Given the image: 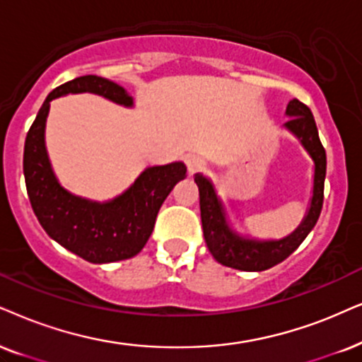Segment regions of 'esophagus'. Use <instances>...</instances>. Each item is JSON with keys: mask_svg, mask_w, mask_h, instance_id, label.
<instances>
[{"mask_svg": "<svg viewBox=\"0 0 362 362\" xmlns=\"http://www.w3.org/2000/svg\"><path fill=\"white\" fill-rule=\"evenodd\" d=\"M205 165H207V163H205V160L200 158V157H197V155H192V157L187 158V167H189V172L190 173L204 170Z\"/></svg>", "mask_w": 362, "mask_h": 362, "instance_id": "obj_1", "label": "esophagus"}]
</instances>
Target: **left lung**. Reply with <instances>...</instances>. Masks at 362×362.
Segmentation results:
<instances>
[{
    "instance_id": "8db88e82",
    "label": "left lung",
    "mask_w": 362,
    "mask_h": 362,
    "mask_svg": "<svg viewBox=\"0 0 362 362\" xmlns=\"http://www.w3.org/2000/svg\"><path fill=\"white\" fill-rule=\"evenodd\" d=\"M291 117L286 122V128L291 130L304 148L314 160V194L310 200L309 212L296 232L282 240H250L242 239L230 230L226 222V212L221 200L215 195L214 185L207 178L195 175V184L199 185L200 197V217H202L204 239L214 259L227 267L239 271H265L287 259L294 250L303 244V240L313 230L322 210L324 202V178H326V150H324L319 132L315 127L313 112L308 105L294 98L291 100L286 110Z\"/></svg>"
}]
</instances>
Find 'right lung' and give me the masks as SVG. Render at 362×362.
I'll use <instances>...</instances> for the list:
<instances>
[{"label": "right lung", "mask_w": 362, "mask_h": 362, "mask_svg": "<svg viewBox=\"0 0 362 362\" xmlns=\"http://www.w3.org/2000/svg\"><path fill=\"white\" fill-rule=\"evenodd\" d=\"M81 91L102 95L125 107L134 105L123 86L102 76H78L54 88L26 134L23 153L26 192L45 232L70 252L93 264L130 259L147 244L163 200L185 177L187 167L182 162L150 167L125 194L105 204L66 192L49 167L45 148V123L53 98Z\"/></svg>", "instance_id": "add662e5"}]
</instances>
